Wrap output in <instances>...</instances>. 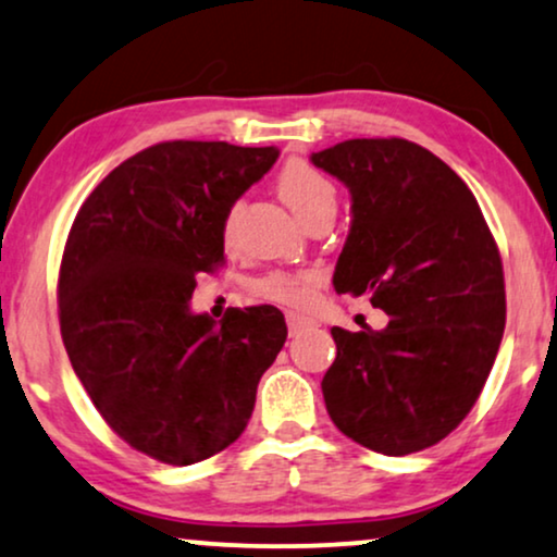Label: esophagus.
Wrapping results in <instances>:
<instances>
[{
	"mask_svg": "<svg viewBox=\"0 0 557 557\" xmlns=\"http://www.w3.org/2000/svg\"><path fill=\"white\" fill-rule=\"evenodd\" d=\"M285 318H287V329H290V336H295V333L313 323L308 315H302V313H287Z\"/></svg>",
	"mask_w": 557,
	"mask_h": 557,
	"instance_id": "1",
	"label": "esophagus"
}]
</instances>
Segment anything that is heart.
Listing matches in <instances>:
<instances>
[{
  "instance_id": "obj_1",
  "label": "heart",
  "mask_w": 557,
  "mask_h": 557,
  "mask_svg": "<svg viewBox=\"0 0 557 557\" xmlns=\"http://www.w3.org/2000/svg\"><path fill=\"white\" fill-rule=\"evenodd\" d=\"M280 198L290 206V211L302 224L313 219L315 213L336 211L338 196L336 185L325 177L321 170L308 165L306 160H287L277 175ZM236 213L239 206H232L224 219V239L228 242L236 228ZM323 274L318 270H298V272H270L255 283V293L259 298L280 302V306L302 308L313 300L315 287L321 285Z\"/></svg>"
}]
</instances>
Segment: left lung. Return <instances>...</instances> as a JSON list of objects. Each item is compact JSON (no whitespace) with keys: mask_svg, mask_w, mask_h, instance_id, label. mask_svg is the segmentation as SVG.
<instances>
[{"mask_svg":"<svg viewBox=\"0 0 557 557\" xmlns=\"http://www.w3.org/2000/svg\"><path fill=\"white\" fill-rule=\"evenodd\" d=\"M310 160L351 193L333 287L389 315L382 331L331 329L325 410L376 454L435 446L471 412L502 344L504 270L484 213L446 162L407 139H346Z\"/></svg>","mask_w":557,"mask_h":557,"instance_id":"1","label":"left lung"}]
</instances>
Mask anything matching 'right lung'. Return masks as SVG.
Listing matches in <instances>:
<instances>
[{
	"label": "right lung",
	"mask_w": 557,
	"mask_h": 557,
	"mask_svg": "<svg viewBox=\"0 0 557 557\" xmlns=\"http://www.w3.org/2000/svg\"><path fill=\"white\" fill-rule=\"evenodd\" d=\"M274 147L175 139L137 152L91 190L58 277L61 336L96 410L170 466L239 438L257 384L287 338L274 306L193 313L196 274L224 264V219L277 160Z\"/></svg>",
	"instance_id": "add662e5"
}]
</instances>
